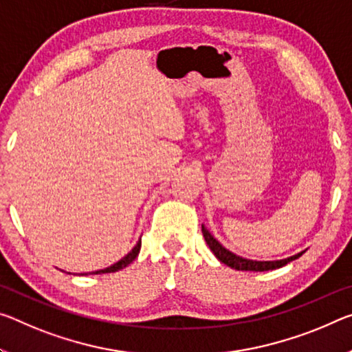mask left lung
<instances>
[{
	"label": "left lung",
	"instance_id": "left-lung-1",
	"mask_svg": "<svg viewBox=\"0 0 352 352\" xmlns=\"http://www.w3.org/2000/svg\"><path fill=\"white\" fill-rule=\"evenodd\" d=\"M202 233H204V238L206 244H208L211 252L216 255V258L222 261V263L233 267V270H238V271H270V270H277V267H282L285 266L289 261L299 258L300 255L304 252H300L298 255H293L289 256V258L285 260H277V261H255V260H248V258H241V256H238L235 254H232L230 250H227L222 244H219L217 239L213 238V235L206 230V228L202 226Z\"/></svg>",
	"mask_w": 352,
	"mask_h": 352
}]
</instances>
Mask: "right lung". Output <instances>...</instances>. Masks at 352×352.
<instances>
[{
	"label": "right lung",
	"mask_w": 352,
	"mask_h": 352,
	"mask_svg": "<svg viewBox=\"0 0 352 352\" xmlns=\"http://www.w3.org/2000/svg\"><path fill=\"white\" fill-rule=\"evenodd\" d=\"M139 250H141V239H139L136 246L131 249V252H128V255H125L120 261H117V263H114L113 266L106 267V270H100V271H96V272H89V274H106V272H116V271H119V270H124L125 266L130 265L131 261L136 258L138 254H139ZM82 276H85V274H82Z\"/></svg>",
	"instance_id": "right-lung-1"
}]
</instances>
